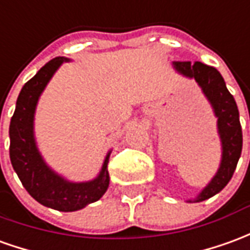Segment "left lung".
Listing matches in <instances>:
<instances>
[{
	"label": "left lung",
	"mask_w": 250,
	"mask_h": 250,
	"mask_svg": "<svg viewBox=\"0 0 250 250\" xmlns=\"http://www.w3.org/2000/svg\"><path fill=\"white\" fill-rule=\"evenodd\" d=\"M173 67L181 76L193 78L198 83L218 118V134L222 145V160L218 172L210 183L193 200H188L189 203H198L212 198L218 192L222 191L233 177L242 150L240 112L234 97L228 90L223 77L215 67L207 66L202 62H173Z\"/></svg>",
	"instance_id": "8db88e82"
}]
</instances>
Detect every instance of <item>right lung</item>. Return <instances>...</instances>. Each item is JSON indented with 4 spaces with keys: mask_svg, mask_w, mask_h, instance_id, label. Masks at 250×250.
Returning <instances> with one entry per match:
<instances>
[{
    "mask_svg": "<svg viewBox=\"0 0 250 250\" xmlns=\"http://www.w3.org/2000/svg\"><path fill=\"white\" fill-rule=\"evenodd\" d=\"M67 61L63 57L51 59L22 86L9 125L10 162L24 188L40 204L64 212L81 210L105 193L109 186L107 167L111 155L109 150L96 179L73 183L54 172L38 150L34 134L36 105L54 73Z\"/></svg>",
    "mask_w": 250,
    "mask_h": 250,
    "instance_id": "right-lung-1",
    "label": "right lung"
}]
</instances>
